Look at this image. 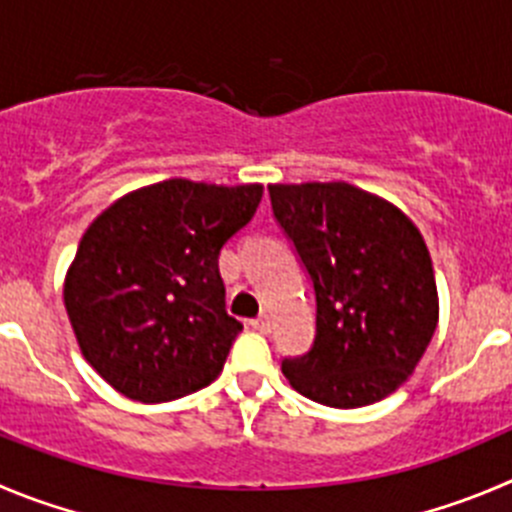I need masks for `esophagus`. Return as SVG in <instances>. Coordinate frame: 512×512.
Returning <instances> with one entry per match:
<instances>
[{"label": "esophagus", "instance_id": "34e87169", "mask_svg": "<svg viewBox=\"0 0 512 512\" xmlns=\"http://www.w3.org/2000/svg\"><path fill=\"white\" fill-rule=\"evenodd\" d=\"M252 328H255V331H260V333H270L272 331V318H270V315H260V318H255V321H252Z\"/></svg>", "mask_w": 512, "mask_h": 512}]
</instances>
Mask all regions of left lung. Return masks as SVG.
Here are the masks:
<instances>
[{
	"label": "left lung",
	"instance_id": "left-lung-1",
	"mask_svg": "<svg viewBox=\"0 0 512 512\" xmlns=\"http://www.w3.org/2000/svg\"><path fill=\"white\" fill-rule=\"evenodd\" d=\"M267 189L315 293V341L285 358V379L326 407L381 401L412 376L439 321L424 237L401 209L346 181Z\"/></svg>",
	"mask_w": 512,
	"mask_h": 512
}]
</instances>
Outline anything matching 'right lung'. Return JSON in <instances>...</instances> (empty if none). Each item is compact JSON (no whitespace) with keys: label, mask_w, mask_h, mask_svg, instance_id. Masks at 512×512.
<instances>
[{"label":"right lung","mask_w":512,"mask_h":512,"mask_svg":"<svg viewBox=\"0 0 512 512\" xmlns=\"http://www.w3.org/2000/svg\"><path fill=\"white\" fill-rule=\"evenodd\" d=\"M262 184L169 179L93 219L65 275L85 361L143 404L212 384L242 323L224 310L219 250L257 212Z\"/></svg>","instance_id":"1"}]
</instances>
